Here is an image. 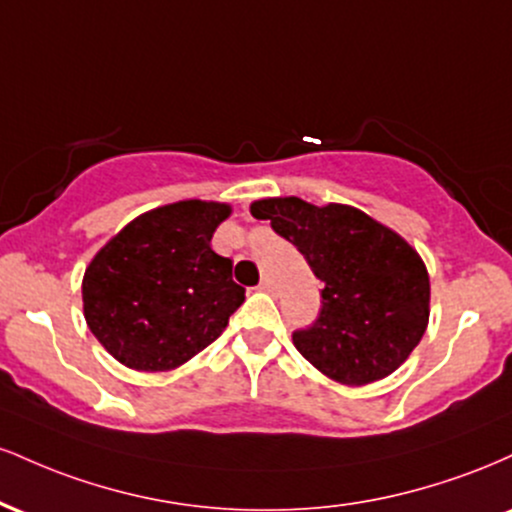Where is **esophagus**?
<instances>
[{"label": "esophagus", "mask_w": 512, "mask_h": 512, "mask_svg": "<svg viewBox=\"0 0 512 512\" xmlns=\"http://www.w3.org/2000/svg\"><path fill=\"white\" fill-rule=\"evenodd\" d=\"M257 289L264 291V293H272L274 291V281L272 279H262V284L257 286Z\"/></svg>", "instance_id": "34e87169"}]
</instances>
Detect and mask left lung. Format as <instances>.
Here are the masks:
<instances>
[{
	"instance_id": "1",
	"label": "left lung",
	"mask_w": 512,
	"mask_h": 512,
	"mask_svg": "<svg viewBox=\"0 0 512 512\" xmlns=\"http://www.w3.org/2000/svg\"><path fill=\"white\" fill-rule=\"evenodd\" d=\"M296 245L322 281V308L293 344L327 378L349 387L383 380L407 361L431 315L421 255L385 223L349 204L267 197L250 204Z\"/></svg>"
}]
</instances>
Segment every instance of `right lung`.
Here are the masks:
<instances>
[{
    "instance_id": "1",
    "label": "right lung",
    "mask_w": 512,
    "mask_h": 512,
    "mask_svg": "<svg viewBox=\"0 0 512 512\" xmlns=\"http://www.w3.org/2000/svg\"><path fill=\"white\" fill-rule=\"evenodd\" d=\"M231 204L182 199L144 211L88 262L81 298L88 330L115 361L173 370L221 337L245 301L233 262L211 250Z\"/></svg>"
}]
</instances>
